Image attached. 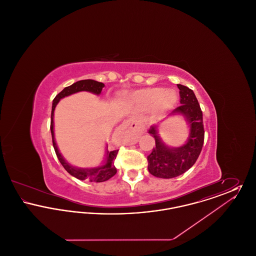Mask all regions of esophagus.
Segmentation results:
<instances>
[{"label":"esophagus","instance_id":"obj_1","mask_svg":"<svg viewBox=\"0 0 256 256\" xmlns=\"http://www.w3.org/2000/svg\"><path fill=\"white\" fill-rule=\"evenodd\" d=\"M119 130L121 132H132L138 135L143 134L144 132V128L134 117H130L126 121H124L122 124L120 126Z\"/></svg>","mask_w":256,"mask_h":256}]
</instances>
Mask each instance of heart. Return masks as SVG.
I'll return each mask as SVG.
<instances>
[{"label": "heart", "mask_w": 256, "mask_h": 256, "mask_svg": "<svg viewBox=\"0 0 256 256\" xmlns=\"http://www.w3.org/2000/svg\"><path fill=\"white\" fill-rule=\"evenodd\" d=\"M178 96L174 91L161 88H150L137 92L134 95V100L137 104L143 108L154 106L158 111L165 110L174 104Z\"/></svg>", "instance_id": "1"}]
</instances>
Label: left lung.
Here are the masks:
<instances>
[{"label": "left lung", "mask_w": 256, "mask_h": 256, "mask_svg": "<svg viewBox=\"0 0 256 256\" xmlns=\"http://www.w3.org/2000/svg\"><path fill=\"white\" fill-rule=\"evenodd\" d=\"M178 87L182 104L172 112L183 114L190 122L191 130L188 142L176 148H170L161 142L156 126L148 130L156 140V146L148 156V169L152 176L161 178H172L189 170L198 158L204 141L202 111L195 93L187 86L178 84Z\"/></svg>", "instance_id": "left-lung-1"}]
</instances>
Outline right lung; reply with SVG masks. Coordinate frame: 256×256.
Returning a JSON list of instances; mask_svg holds the SVG:
<instances>
[{
    "instance_id": "obj_1",
    "label": "right lung",
    "mask_w": 256,
    "mask_h": 256,
    "mask_svg": "<svg viewBox=\"0 0 256 256\" xmlns=\"http://www.w3.org/2000/svg\"><path fill=\"white\" fill-rule=\"evenodd\" d=\"M102 87H104V84L102 82H98L93 80H82L80 82H74V84L65 87L60 93H58L56 98L52 100V114H50V132H52V146L54 148V152L56 154V156L60 160L61 165L64 167V169L67 170L71 176L76 178L78 180H89L91 182H102L106 180H108L111 178L116 172L117 169L114 165V160L116 159V156L118 154L119 150H114L111 152H108V161L106 164L98 168L94 169H78L74 168L73 166L69 165L64 158L61 156L58 146L54 141V111L56 108V106L60 102V100L62 98L69 96L74 93L80 92V91H89L94 94H100Z\"/></svg>"
}]
</instances>
